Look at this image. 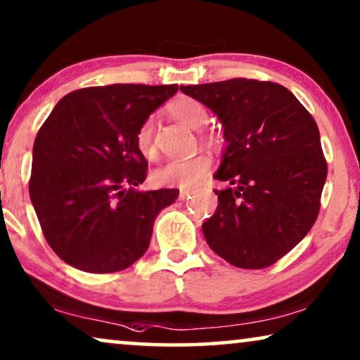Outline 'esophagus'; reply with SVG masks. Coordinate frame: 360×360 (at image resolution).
<instances>
[{"mask_svg": "<svg viewBox=\"0 0 360 360\" xmlns=\"http://www.w3.org/2000/svg\"><path fill=\"white\" fill-rule=\"evenodd\" d=\"M191 194H192V189H181V191H179V199L184 200V199H187V197H189Z\"/></svg>", "mask_w": 360, "mask_h": 360, "instance_id": "obj_1", "label": "esophagus"}]
</instances>
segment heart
Wrapping results in <instances>:
<instances>
[{
    "label": "heart",
    "instance_id": "1",
    "mask_svg": "<svg viewBox=\"0 0 360 360\" xmlns=\"http://www.w3.org/2000/svg\"><path fill=\"white\" fill-rule=\"evenodd\" d=\"M168 112L186 124L191 129H202L209 120V112L205 105L194 98H178L168 105ZM153 119H146L135 134V146L139 153L146 160H153L156 156V146L153 140ZM200 139L207 145H215L214 135L202 134ZM210 158L204 153L189 156L184 160H171L153 171L151 179L158 186H179L192 187L205 178L210 169Z\"/></svg>",
    "mask_w": 360,
    "mask_h": 360
}]
</instances>
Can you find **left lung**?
I'll return each mask as SVG.
<instances>
[{"label":"left lung","mask_w":360,"mask_h":360,"mask_svg":"<svg viewBox=\"0 0 360 360\" xmlns=\"http://www.w3.org/2000/svg\"><path fill=\"white\" fill-rule=\"evenodd\" d=\"M214 110L226 148L214 178L219 205L204 221L209 246L231 266L264 269L316 221L328 165L311 114L283 86L233 78L181 86Z\"/></svg>","instance_id":"obj_1"}]
</instances>
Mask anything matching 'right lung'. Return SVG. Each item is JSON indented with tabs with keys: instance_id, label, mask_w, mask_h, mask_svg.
<instances>
[{
	"instance_id": "add662e5",
	"label": "right lung",
	"mask_w": 360,
	"mask_h": 360,
	"mask_svg": "<svg viewBox=\"0 0 360 360\" xmlns=\"http://www.w3.org/2000/svg\"><path fill=\"white\" fill-rule=\"evenodd\" d=\"M178 84H109L58 101L34 141L29 195L60 259L79 271L127 269L148 250L178 189L139 191L148 163L135 134Z\"/></svg>"
}]
</instances>
